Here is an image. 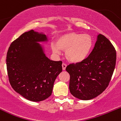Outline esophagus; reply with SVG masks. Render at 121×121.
Wrapping results in <instances>:
<instances>
[{"instance_id":"1","label":"esophagus","mask_w":121,"mask_h":121,"mask_svg":"<svg viewBox=\"0 0 121 121\" xmlns=\"http://www.w3.org/2000/svg\"><path fill=\"white\" fill-rule=\"evenodd\" d=\"M66 67H67L66 64H64V63H63V64H62V68H63V70H65V69H66Z\"/></svg>"}]
</instances>
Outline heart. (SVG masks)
<instances>
[{
    "label": "heart",
    "instance_id": "heart-1",
    "mask_svg": "<svg viewBox=\"0 0 121 121\" xmlns=\"http://www.w3.org/2000/svg\"><path fill=\"white\" fill-rule=\"evenodd\" d=\"M94 45L93 39L88 34L69 32L58 38L57 44L52 43L51 48L56 54L65 51V56L70 63H82L90 56Z\"/></svg>",
    "mask_w": 121,
    "mask_h": 121
}]
</instances>
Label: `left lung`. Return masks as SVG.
<instances>
[{
	"label": "left lung",
	"mask_w": 121,
	"mask_h": 121,
	"mask_svg": "<svg viewBox=\"0 0 121 121\" xmlns=\"http://www.w3.org/2000/svg\"><path fill=\"white\" fill-rule=\"evenodd\" d=\"M108 38L98 34L94 48L85 61L66 67L70 76L69 89L75 98L87 100L106 89L115 67L117 54Z\"/></svg>",
	"instance_id": "left-lung-1"
}]
</instances>
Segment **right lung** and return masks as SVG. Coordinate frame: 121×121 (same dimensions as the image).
<instances>
[{
    "instance_id": "add662e5",
    "label": "right lung",
    "mask_w": 121,
    "mask_h": 121,
    "mask_svg": "<svg viewBox=\"0 0 121 121\" xmlns=\"http://www.w3.org/2000/svg\"><path fill=\"white\" fill-rule=\"evenodd\" d=\"M48 37L34 30L25 32L12 43L6 56L9 82L25 99L40 102L52 94L54 83L62 71V61L49 59L39 43Z\"/></svg>"
}]
</instances>
